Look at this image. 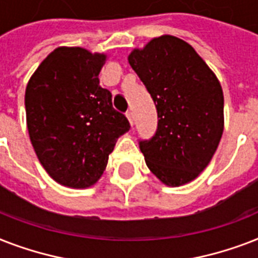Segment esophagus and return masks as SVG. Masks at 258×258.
<instances>
[{
  "instance_id": "34e87169",
  "label": "esophagus",
  "mask_w": 258,
  "mask_h": 258,
  "mask_svg": "<svg viewBox=\"0 0 258 258\" xmlns=\"http://www.w3.org/2000/svg\"><path fill=\"white\" fill-rule=\"evenodd\" d=\"M127 115V117H128V121H130V124L134 125V113L131 112V111H128V112L125 113Z\"/></svg>"
}]
</instances>
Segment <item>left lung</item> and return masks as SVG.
Segmentation results:
<instances>
[{"label":"left lung","instance_id":"1","mask_svg":"<svg viewBox=\"0 0 258 258\" xmlns=\"http://www.w3.org/2000/svg\"><path fill=\"white\" fill-rule=\"evenodd\" d=\"M130 66L153 97L157 131L139 141L146 165L167 186L196 179L216 153L224 131L222 88L194 48L174 36L134 49Z\"/></svg>","mask_w":258,"mask_h":258}]
</instances>
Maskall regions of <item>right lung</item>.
Segmentation results:
<instances>
[{
  "label": "right lung",
  "instance_id": "right-lung-1",
  "mask_svg": "<svg viewBox=\"0 0 258 258\" xmlns=\"http://www.w3.org/2000/svg\"><path fill=\"white\" fill-rule=\"evenodd\" d=\"M105 54L57 48L38 66L25 91L26 123L38 161L56 182L93 184L130 121L99 86Z\"/></svg>",
  "mask_w": 258,
  "mask_h": 258
}]
</instances>
